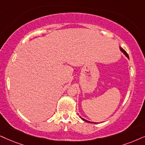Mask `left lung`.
<instances>
[{"mask_svg":"<svg viewBox=\"0 0 145 145\" xmlns=\"http://www.w3.org/2000/svg\"><path fill=\"white\" fill-rule=\"evenodd\" d=\"M120 51L122 52L125 55V56H126V57H127V58L129 59V56H128V54L126 53V52L124 50V49H123L122 48H121V47H120ZM80 118H81V116H80ZM81 119L83 120H84V121H85V122H89V123H94V122H90V121H88V120H85V119H84V118H81ZM95 124H96V122H95Z\"/></svg>","mask_w":145,"mask_h":145,"instance_id":"1","label":"left lung"}]
</instances>
